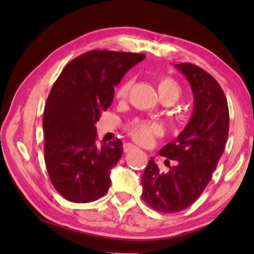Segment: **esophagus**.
I'll list each match as a JSON object with an SVG mask.
<instances>
[{
	"mask_svg": "<svg viewBox=\"0 0 254 254\" xmlns=\"http://www.w3.org/2000/svg\"><path fill=\"white\" fill-rule=\"evenodd\" d=\"M132 149H134V145H132V144H124V152L131 151Z\"/></svg>",
	"mask_w": 254,
	"mask_h": 254,
	"instance_id": "esophagus-1",
	"label": "esophagus"
}]
</instances>
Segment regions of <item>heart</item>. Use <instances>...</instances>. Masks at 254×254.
Instances as JSON below:
<instances>
[{
    "label": "heart",
    "mask_w": 254,
    "mask_h": 254,
    "mask_svg": "<svg viewBox=\"0 0 254 254\" xmlns=\"http://www.w3.org/2000/svg\"><path fill=\"white\" fill-rule=\"evenodd\" d=\"M132 87V80L127 79L119 86L115 93L118 100L123 101L127 97L130 89ZM159 95L162 100H168L171 103L177 102L182 96L183 89L177 80L168 76H163L159 80L158 84ZM128 134L137 143L148 144L152 141L154 136L161 134V127L158 123L152 121H134L128 127Z\"/></svg>",
    "instance_id": "b5f03b06"
}]
</instances>
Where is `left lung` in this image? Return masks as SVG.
I'll use <instances>...</instances> for the list:
<instances>
[{
	"label": "left lung",
	"instance_id": "left-lung-1",
	"mask_svg": "<svg viewBox=\"0 0 254 254\" xmlns=\"http://www.w3.org/2000/svg\"><path fill=\"white\" fill-rule=\"evenodd\" d=\"M186 76L194 94L190 121L174 142L159 154L178 161L168 173L159 170L153 158L141 178L142 199L161 213L186 209L207 186L225 149L229 136V106L220 84L200 67L189 63L175 65Z\"/></svg>",
	"mask_w": 254,
	"mask_h": 254
}]
</instances>
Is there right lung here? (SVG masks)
Returning <instances> with one entry per match:
<instances>
[{
    "label": "right lung",
    "instance_id": "obj_1",
    "mask_svg": "<svg viewBox=\"0 0 254 254\" xmlns=\"http://www.w3.org/2000/svg\"><path fill=\"white\" fill-rule=\"evenodd\" d=\"M143 54L92 50L72 59L51 88L44 112L45 162L54 187L67 200L89 203L106 194L122 141L96 144V122L117 86Z\"/></svg>",
    "mask_w": 254,
    "mask_h": 254
}]
</instances>
